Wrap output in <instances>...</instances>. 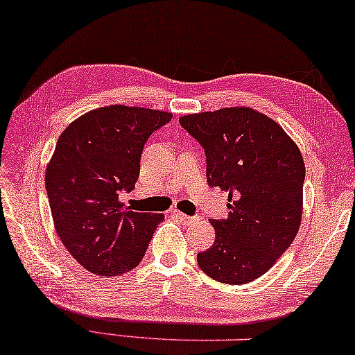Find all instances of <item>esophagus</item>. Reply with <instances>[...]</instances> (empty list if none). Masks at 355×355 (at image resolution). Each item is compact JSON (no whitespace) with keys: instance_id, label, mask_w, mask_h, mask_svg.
Wrapping results in <instances>:
<instances>
[{"instance_id":"esophagus-1","label":"esophagus","mask_w":355,"mask_h":355,"mask_svg":"<svg viewBox=\"0 0 355 355\" xmlns=\"http://www.w3.org/2000/svg\"><path fill=\"white\" fill-rule=\"evenodd\" d=\"M171 214H173L174 217H176V219L181 220L182 223H185V225H189V223H192V222L195 220V217H192V216H187V214H184V212L178 211V209H173V211H171Z\"/></svg>"}]
</instances>
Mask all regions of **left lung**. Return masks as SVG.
Here are the masks:
<instances>
[{
  "label": "left lung",
  "mask_w": 355,
  "mask_h": 355,
  "mask_svg": "<svg viewBox=\"0 0 355 355\" xmlns=\"http://www.w3.org/2000/svg\"><path fill=\"white\" fill-rule=\"evenodd\" d=\"M179 123L203 146L211 187L228 193L227 219H211L214 244L198 266L223 284L265 275L291 248L302 222V152L272 119L252 107L187 114Z\"/></svg>",
  "instance_id": "1"
}]
</instances>
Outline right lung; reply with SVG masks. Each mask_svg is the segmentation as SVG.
<instances>
[{
  "label": "right lung",
  "mask_w": 355,
  "mask_h": 355,
  "mask_svg": "<svg viewBox=\"0 0 355 355\" xmlns=\"http://www.w3.org/2000/svg\"><path fill=\"white\" fill-rule=\"evenodd\" d=\"M173 114L112 105L89 111L60 135L46 170L53 225L69 254L98 276L133 270L165 219L119 201L139 176L149 136Z\"/></svg>",
  "instance_id": "1"
}]
</instances>
